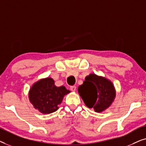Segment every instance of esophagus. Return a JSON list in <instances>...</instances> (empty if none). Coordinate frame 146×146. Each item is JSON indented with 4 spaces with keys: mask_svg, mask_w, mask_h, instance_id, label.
<instances>
[{
    "mask_svg": "<svg viewBox=\"0 0 146 146\" xmlns=\"http://www.w3.org/2000/svg\"><path fill=\"white\" fill-rule=\"evenodd\" d=\"M70 90L72 92H74L76 91V87L75 86H70Z\"/></svg>",
    "mask_w": 146,
    "mask_h": 146,
    "instance_id": "obj_1",
    "label": "esophagus"
}]
</instances>
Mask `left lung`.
Returning <instances> with one entry per match:
<instances>
[{"label":"left lung","mask_w":146,"mask_h":146,"mask_svg":"<svg viewBox=\"0 0 146 146\" xmlns=\"http://www.w3.org/2000/svg\"><path fill=\"white\" fill-rule=\"evenodd\" d=\"M78 90L86 106L96 112H102L110 106L115 97L112 82L95 74L87 76Z\"/></svg>","instance_id":"1"}]
</instances>
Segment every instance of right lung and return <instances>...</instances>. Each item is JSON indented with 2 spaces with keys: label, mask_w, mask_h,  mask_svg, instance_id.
Segmentation results:
<instances>
[{
  "label": "right lung",
  "mask_w": 146,
  "mask_h": 146,
  "mask_svg": "<svg viewBox=\"0 0 146 146\" xmlns=\"http://www.w3.org/2000/svg\"><path fill=\"white\" fill-rule=\"evenodd\" d=\"M70 92L64 86L57 87L51 78L37 81L29 91V100L35 109L42 113L54 112L58 109L64 96Z\"/></svg>",
  "instance_id": "add662e5"
}]
</instances>
